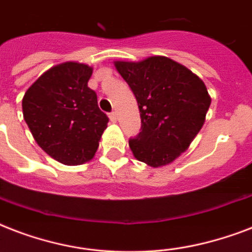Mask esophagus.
<instances>
[{
    "label": "esophagus",
    "instance_id": "34e87169",
    "mask_svg": "<svg viewBox=\"0 0 252 252\" xmlns=\"http://www.w3.org/2000/svg\"><path fill=\"white\" fill-rule=\"evenodd\" d=\"M108 116H110L111 122H116V119H118V115H116V112H115V111L110 112V115H108Z\"/></svg>",
    "mask_w": 252,
    "mask_h": 252
}]
</instances>
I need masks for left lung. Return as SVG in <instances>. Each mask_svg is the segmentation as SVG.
Wrapping results in <instances>:
<instances>
[{
    "label": "left lung",
    "mask_w": 252,
    "mask_h": 252,
    "mask_svg": "<svg viewBox=\"0 0 252 252\" xmlns=\"http://www.w3.org/2000/svg\"><path fill=\"white\" fill-rule=\"evenodd\" d=\"M115 66L137 100L141 132L129 138L138 161L167 165L187 149L199 133L211 96L199 77L163 56L140 63L118 61Z\"/></svg>",
    "instance_id": "8db88e82"
}]
</instances>
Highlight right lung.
I'll return each instance as SVG.
<instances>
[{
  "label": "right lung",
  "mask_w": 252,
  "mask_h": 252,
  "mask_svg": "<svg viewBox=\"0 0 252 252\" xmlns=\"http://www.w3.org/2000/svg\"><path fill=\"white\" fill-rule=\"evenodd\" d=\"M93 69L78 63L56 65L26 91L22 108L35 141L64 165L90 161L107 128L96 93L87 86Z\"/></svg>",
  "instance_id": "add662e5"
}]
</instances>
